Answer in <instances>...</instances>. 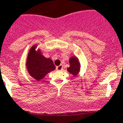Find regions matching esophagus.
I'll return each mask as SVG.
<instances>
[{"label":"esophagus","instance_id":"esophagus-1","mask_svg":"<svg viewBox=\"0 0 123 123\" xmlns=\"http://www.w3.org/2000/svg\"><path fill=\"white\" fill-rule=\"evenodd\" d=\"M62 68H63L62 65H60V66H57V67H56V69H57V70H61L62 69Z\"/></svg>","mask_w":123,"mask_h":123}]
</instances>
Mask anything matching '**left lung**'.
<instances>
[{
  "label": "left lung",
  "instance_id": "left-lung-1",
  "mask_svg": "<svg viewBox=\"0 0 123 123\" xmlns=\"http://www.w3.org/2000/svg\"><path fill=\"white\" fill-rule=\"evenodd\" d=\"M70 67L67 68V71L76 77L80 71V63L76 56H72L69 59Z\"/></svg>",
  "mask_w": 123,
  "mask_h": 123
}]
</instances>
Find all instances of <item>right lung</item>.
<instances>
[{
    "label": "right lung",
    "mask_w": 123,
    "mask_h": 123,
    "mask_svg": "<svg viewBox=\"0 0 123 123\" xmlns=\"http://www.w3.org/2000/svg\"><path fill=\"white\" fill-rule=\"evenodd\" d=\"M37 45H33L30 49L26 60V67L29 75L36 80L43 79L49 72L53 71L56 67L53 61L46 58L41 53V50H36Z\"/></svg>",
    "instance_id": "obj_1"
}]
</instances>
